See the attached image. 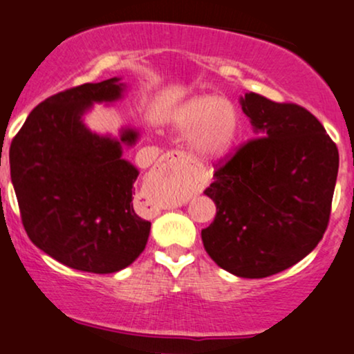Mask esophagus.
I'll use <instances>...</instances> for the list:
<instances>
[{
	"label": "esophagus",
	"mask_w": 354,
	"mask_h": 354,
	"mask_svg": "<svg viewBox=\"0 0 354 354\" xmlns=\"http://www.w3.org/2000/svg\"><path fill=\"white\" fill-rule=\"evenodd\" d=\"M178 158H180V156H178V154L176 153H168V154H165V156L163 158H161V160H163V161H166V163H174V161H176L178 160Z\"/></svg>",
	"instance_id": "1"
}]
</instances>
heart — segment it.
Listing matches in <instances>:
<instances>
[{"instance_id":"obj_1","label":"heart","mask_w":354,"mask_h":354,"mask_svg":"<svg viewBox=\"0 0 354 354\" xmlns=\"http://www.w3.org/2000/svg\"><path fill=\"white\" fill-rule=\"evenodd\" d=\"M174 131L188 135V146L203 161H219L233 151L241 120L236 106L214 95H200L183 101L169 115Z\"/></svg>"}]
</instances>
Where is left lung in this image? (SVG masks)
<instances>
[{
  "label": "left lung",
  "mask_w": 354,
  "mask_h": 354,
  "mask_svg": "<svg viewBox=\"0 0 354 354\" xmlns=\"http://www.w3.org/2000/svg\"><path fill=\"white\" fill-rule=\"evenodd\" d=\"M258 138L205 189L216 216L201 231L214 263L239 278L288 270L318 246L330 221L339 154L323 124L293 103L239 98Z\"/></svg>",
  "instance_id": "8db88e82"
}]
</instances>
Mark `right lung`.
<instances>
[{"label": "right lung", "instance_id": "obj_1", "mask_svg": "<svg viewBox=\"0 0 354 354\" xmlns=\"http://www.w3.org/2000/svg\"><path fill=\"white\" fill-rule=\"evenodd\" d=\"M121 78L86 83L39 103L10 148L11 183L23 226L61 265L108 274L143 253L151 223L138 216L133 186L140 171L123 158L140 131L100 135L84 123L95 103L124 96Z\"/></svg>", "mask_w": 354, "mask_h": 354}]
</instances>
